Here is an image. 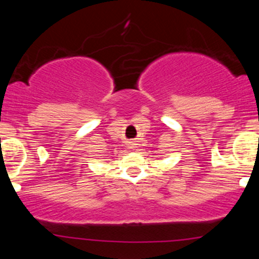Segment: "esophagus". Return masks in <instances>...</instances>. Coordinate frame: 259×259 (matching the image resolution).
I'll use <instances>...</instances> for the list:
<instances>
[{
	"instance_id": "obj_1",
	"label": "esophagus",
	"mask_w": 259,
	"mask_h": 259,
	"mask_svg": "<svg viewBox=\"0 0 259 259\" xmlns=\"http://www.w3.org/2000/svg\"><path fill=\"white\" fill-rule=\"evenodd\" d=\"M129 146H130V148H134V146H135V144H134L133 141H129Z\"/></svg>"
}]
</instances>
